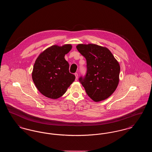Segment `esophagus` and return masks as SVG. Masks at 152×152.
I'll list each match as a JSON object with an SVG mask.
<instances>
[{"label": "esophagus", "instance_id": "34e87169", "mask_svg": "<svg viewBox=\"0 0 152 152\" xmlns=\"http://www.w3.org/2000/svg\"><path fill=\"white\" fill-rule=\"evenodd\" d=\"M75 75L76 76V80L77 81V78H78V73H75Z\"/></svg>", "mask_w": 152, "mask_h": 152}]
</instances>
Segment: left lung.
Instances as JSON below:
<instances>
[{"label": "left lung", "mask_w": 152, "mask_h": 152, "mask_svg": "<svg viewBox=\"0 0 152 152\" xmlns=\"http://www.w3.org/2000/svg\"><path fill=\"white\" fill-rule=\"evenodd\" d=\"M76 48L87 60V73L85 77H80V82L94 101L107 99L118 84V62L106 47L94 44H80Z\"/></svg>", "instance_id": "8db88e82"}]
</instances>
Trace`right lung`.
I'll return each instance as SVG.
<instances>
[{"label": "right lung", "mask_w": 152, "mask_h": 152, "mask_svg": "<svg viewBox=\"0 0 152 152\" xmlns=\"http://www.w3.org/2000/svg\"><path fill=\"white\" fill-rule=\"evenodd\" d=\"M72 49V45H52L42 52L36 58L32 73L33 81L44 96L56 99L65 94L75 80L69 73L65 55Z\"/></svg>", "instance_id": "add662e5"}]
</instances>
